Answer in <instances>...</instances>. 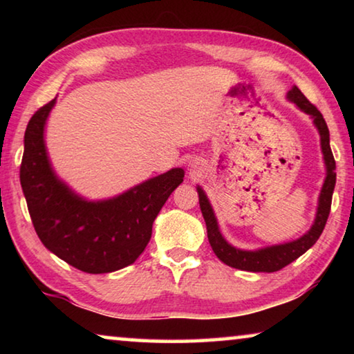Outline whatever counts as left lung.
Returning <instances> with one entry per match:
<instances>
[{"instance_id":"left-lung-1","label":"left lung","mask_w":354,"mask_h":354,"mask_svg":"<svg viewBox=\"0 0 354 354\" xmlns=\"http://www.w3.org/2000/svg\"><path fill=\"white\" fill-rule=\"evenodd\" d=\"M287 100L292 101V103H295L298 106V109H301L303 112H306L308 115L313 117L315 128L319 129L322 153L326 165V178H325V183H323V187L319 196V207H317L314 225L306 234L293 242H287L283 245H273V247L261 248L256 251H245V250L234 248L232 245H230L225 241L223 236H221L217 218H215L212 206L207 200L205 190H203L200 185L196 187V190H198L200 207L207 227V239L215 256H217L221 262H225L226 266H230L232 268H239V270L272 273V272L281 270V268H284L286 266H289L290 262H293L295 259H298L299 256L306 253V251L313 247L317 241H319L320 234L323 232V230H325L329 211H331V200H333V192L335 185V160L331 151V147H329V131L326 127V122L320 113V111L317 109L314 104L309 103V100L304 97L297 86H293L289 91V93H287Z\"/></svg>"}]
</instances>
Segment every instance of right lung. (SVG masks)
<instances>
[{
  "label": "right lung",
  "mask_w": 354,
  "mask_h": 354,
  "mask_svg": "<svg viewBox=\"0 0 354 354\" xmlns=\"http://www.w3.org/2000/svg\"><path fill=\"white\" fill-rule=\"evenodd\" d=\"M56 100L29 120L20 183L34 230L41 243L86 273H111L131 266L151 239L153 221L184 179L171 169L111 200L87 201L56 176L44 140Z\"/></svg>",
  "instance_id": "right-lung-1"
}]
</instances>
